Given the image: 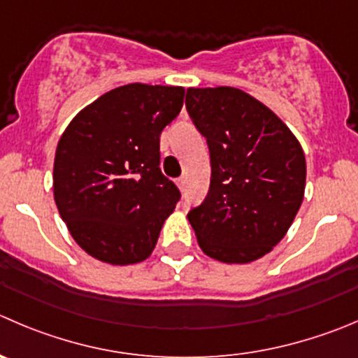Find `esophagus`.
<instances>
[{"label":"esophagus","mask_w":358,"mask_h":358,"mask_svg":"<svg viewBox=\"0 0 358 358\" xmlns=\"http://www.w3.org/2000/svg\"><path fill=\"white\" fill-rule=\"evenodd\" d=\"M176 185H178L180 189H182V187L185 185V178H183V176H180V178H176Z\"/></svg>","instance_id":"34e87169"}]
</instances>
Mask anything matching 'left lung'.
Wrapping results in <instances>:
<instances>
[{
    "instance_id": "obj_1",
    "label": "left lung",
    "mask_w": 358,
    "mask_h": 358,
    "mask_svg": "<svg viewBox=\"0 0 358 358\" xmlns=\"http://www.w3.org/2000/svg\"><path fill=\"white\" fill-rule=\"evenodd\" d=\"M185 106L211 162L206 199L187 215L197 243L220 262H253L282 241L303 203L301 143L276 113L234 87H190Z\"/></svg>"
}]
</instances>
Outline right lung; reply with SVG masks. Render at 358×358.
<instances>
[{"instance_id":"add662e5","label":"right lung","mask_w":358,"mask_h":358,"mask_svg":"<svg viewBox=\"0 0 358 358\" xmlns=\"http://www.w3.org/2000/svg\"><path fill=\"white\" fill-rule=\"evenodd\" d=\"M183 87L129 83L82 110L57 143L54 199L80 248L113 266L150 257L180 190L162 175L161 133Z\"/></svg>"}]
</instances>
